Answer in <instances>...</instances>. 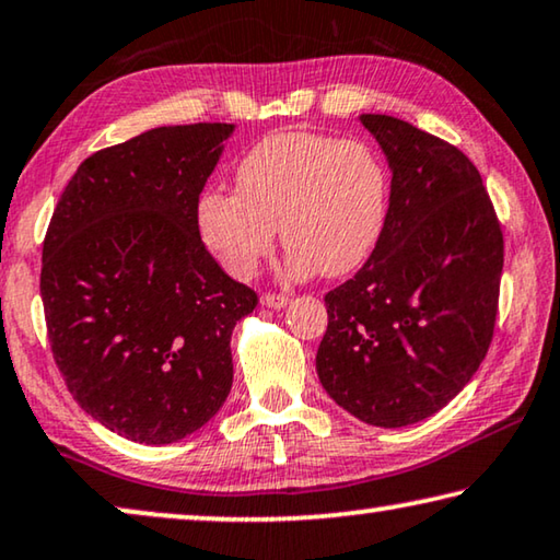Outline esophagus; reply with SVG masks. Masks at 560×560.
Masks as SVG:
<instances>
[{"mask_svg":"<svg viewBox=\"0 0 560 560\" xmlns=\"http://www.w3.org/2000/svg\"><path fill=\"white\" fill-rule=\"evenodd\" d=\"M260 303L265 307L280 310V307H285L290 303V295H285V292H265V295L260 298Z\"/></svg>","mask_w":560,"mask_h":560,"instance_id":"1","label":"esophagus"}]
</instances>
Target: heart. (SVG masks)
Wrapping results in <instances>:
<instances>
[{
  "label": "heart",
  "instance_id": "obj_1",
  "mask_svg": "<svg viewBox=\"0 0 560 560\" xmlns=\"http://www.w3.org/2000/svg\"><path fill=\"white\" fill-rule=\"evenodd\" d=\"M237 192L197 202L202 243L232 278L247 280L275 247H288L295 278H340L375 250L388 218V172L363 142L305 130L260 140L235 170Z\"/></svg>",
  "mask_w": 560,
  "mask_h": 560
}]
</instances>
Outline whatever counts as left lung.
<instances>
[{
	"label": "left lung",
	"instance_id": "left-lung-1",
	"mask_svg": "<svg viewBox=\"0 0 560 560\" xmlns=\"http://www.w3.org/2000/svg\"><path fill=\"white\" fill-rule=\"evenodd\" d=\"M393 172L388 218L355 278L325 295L317 377L350 416L420 423L483 363L498 313L503 232L472 162L388 115H360Z\"/></svg>",
	"mask_w": 560,
	"mask_h": 560
}]
</instances>
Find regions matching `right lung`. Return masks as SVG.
I'll return each instance as SVG.
<instances>
[{"label":"right lung","mask_w":560,"mask_h":560,"mask_svg":"<svg viewBox=\"0 0 560 560\" xmlns=\"http://www.w3.org/2000/svg\"><path fill=\"white\" fill-rule=\"evenodd\" d=\"M235 125L154 127L82 162L42 247L59 373L117 435L167 445L232 388V328L257 305L205 250L197 202Z\"/></svg>","instance_id":"add662e5"}]
</instances>
